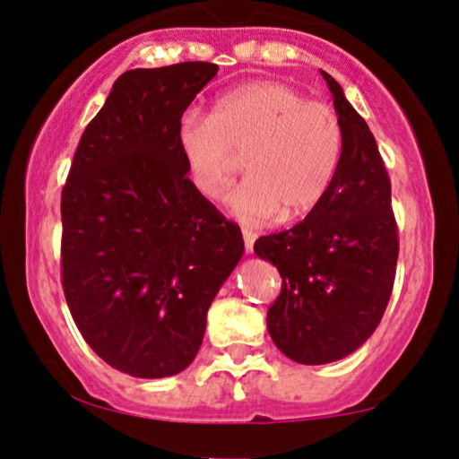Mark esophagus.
Listing matches in <instances>:
<instances>
[{"label": "esophagus", "instance_id": "34e87169", "mask_svg": "<svg viewBox=\"0 0 459 459\" xmlns=\"http://www.w3.org/2000/svg\"><path fill=\"white\" fill-rule=\"evenodd\" d=\"M255 239H258V235H255L252 229H243V243H246V252L247 254L254 252V241Z\"/></svg>", "mask_w": 459, "mask_h": 459}]
</instances>
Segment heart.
<instances>
[{
    "instance_id": "b5f03b06",
    "label": "heart",
    "mask_w": 459,
    "mask_h": 459,
    "mask_svg": "<svg viewBox=\"0 0 459 459\" xmlns=\"http://www.w3.org/2000/svg\"><path fill=\"white\" fill-rule=\"evenodd\" d=\"M176 143L193 186L218 201L239 169L247 178L230 195L243 222L313 210L332 185L342 155V126L332 107L307 100L279 82L241 85L216 102L212 117L182 115Z\"/></svg>"
}]
</instances>
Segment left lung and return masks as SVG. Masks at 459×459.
<instances>
[{
	"instance_id": "1",
	"label": "left lung",
	"mask_w": 459,
	"mask_h": 459,
	"mask_svg": "<svg viewBox=\"0 0 459 459\" xmlns=\"http://www.w3.org/2000/svg\"><path fill=\"white\" fill-rule=\"evenodd\" d=\"M321 75L342 126L338 169L302 222L254 246L283 279L266 315L268 333L285 357L302 365L340 361L376 332L399 258L390 178L374 134L340 83L325 71Z\"/></svg>"
}]
</instances>
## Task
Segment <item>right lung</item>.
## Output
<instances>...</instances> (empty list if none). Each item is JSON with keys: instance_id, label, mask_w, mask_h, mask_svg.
I'll list each match as a JSON object with an SVG mask.
<instances>
[{"instance_id": "right-lung-1", "label": "right lung", "mask_w": 459, "mask_h": 459, "mask_svg": "<svg viewBox=\"0 0 459 459\" xmlns=\"http://www.w3.org/2000/svg\"><path fill=\"white\" fill-rule=\"evenodd\" d=\"M218 65L126 71L85 127L60 199L63 290L102 361L134 377L180 374L207 308L243 255L229 222L186 176L182 113Z\"/></svg>"}]
</instances>
